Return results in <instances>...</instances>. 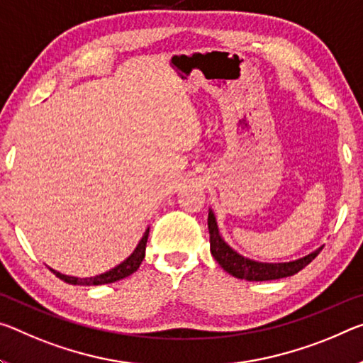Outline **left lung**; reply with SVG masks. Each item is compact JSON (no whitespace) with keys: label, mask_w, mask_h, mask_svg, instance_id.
<instances>
[{"label":"left lung","mask_w":363,"mask_h":363,"mask_svg":"<svg viewBox=\"0 0 363 363\" xmlns=\"http://www.w3.org/2000/svg\"><path fill=\"white\" fill-rule=\"evenodd\" d=\"M208 231L210 250L211 255L215 257V260L220 263L229 274L247 281H272L287 278V276L296 274L301 272V269L306 268L307 264L323 250V247H320L318 250L312 252V254H308L307 257L298 258V260L289 263H260L249 260V258H244L224 242L220 233H218L215 216H213L211 211L208 213Z\"/></svg>","instance_id":"left-lung-1"}]
</instances>
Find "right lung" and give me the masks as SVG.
<instances>
[{
  "label": "right lung",
  "instance_id": "obj_1",
  "mask_svg": "<svg viewBox=\"0 0 363 363\" xmlns=\"http://www.w3.org/2000/svg\"><path fill=\"white\" fill-rule=\"evenodd\" d=\"M148 229L143 234L142 240L137 245V249L134 250V254H132L129 258H125V260L118 264L116 268L109 269V272L99 274V276H94V278H74V276H66V274H61L55 272V269H51L57 278L65 281L67 284H74V286H99V284H108V283H114V281H119V279H124L130 276L132 273H135L137 269H139L140 263L143 258H145V247H147V240H148Z\"/></svg>",
  "mask_w": 363,
  "mask_h": 363
}]
</instances>
